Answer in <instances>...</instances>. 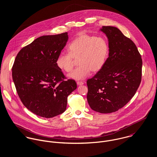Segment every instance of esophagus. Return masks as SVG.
<instances>
[{
  "label": "esophagus",
  "mask_w": 157,
  "mask_h": 157,
  "mask_svg": "<svg viewBox=\"0 0 157 157\" xmlns=\"http://www.w3.org/2000/svg\"><path fill=\"white\" fill-rule=\"evenodd\" d=\"M77 84L78 85V86H82L83 85V82H77Z\"/></svg>",
  "instance_id": "1"
}]
</instances>
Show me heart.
I'll return each mask as SVG.
<instances>
[{"instance_id":"obj_1","label":"heart","mask_w":157,"mask_h":157,"mask_svg":"<svg viewBox=\"0 0 157 157\" xmlns=\"http://www.w3.org/2000/svg\"><path fill=\"white\" fill-rule=\"evenodd\" d=\"M69 52H61L56 60L59 69L69 72L74 67L75 60L79 66L68 75V77L82 80L90 75V71L97 72L105 67L109 54L108 40L103 37L83 34L80 35L69 45Z\"/></svg>"}]
</instances>
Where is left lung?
<instances>
[{"mask_svg":"<svg viewBox=\"0 0 157 157\" xmlns=\"http://www.w3.org/2000/svg\"><path fill=\"white\" fill-rule=\"evenodd\" d=\"M100 30L108 37L109 54L105 67L87 80V100L92 110L108 113L117 111L134 97L143 63L136 45L119 29L103 26Z\"/></svg>","mask_w":157,"mask_h":157,"instance_id":"8db88e82","label":"left lung"}]
</instances>
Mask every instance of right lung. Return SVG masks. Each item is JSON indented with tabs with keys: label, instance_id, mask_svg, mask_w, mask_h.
I'll return each instance as SVG.
<instances>
[{
	"label": "right lung",
	"instance_id": "1",
	"mask_svg": "<svg viewBox=\"0 0 157 157\" xmlns=\"http://www.w3.org/2000/svg\"><path fill=\"white\" fill-rule=\"evenodd\" d=\"M68 40L67 33L43 36L17 54L12 76L18 95L31 112L52 118L65 112L68 95L77 88L75 80H65L56 60Z\"/></svg>",
	"mask_w": 157,
	"mask_h": 157
}]
</instances>
